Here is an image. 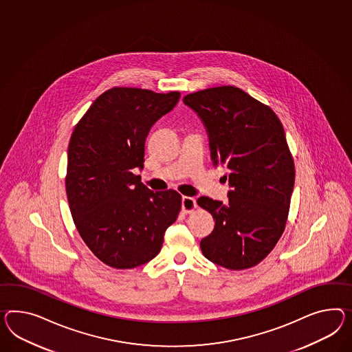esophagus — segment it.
Here are the masks:
<instances>
[{"label": "esophagus", "instance_id": "obj_1", "mask_svg": "<svg viewBox=\"0 0 352 352\" xmlns=\"http://www.w3.org/2000/svg\"><path fill=\"white\" fill-rule=\"evenodd\" d=\"M181 207H182V212H184V213H192V212L197 209V201H195V199L194 198L182 197Z\"/></svg>", "mask_w": 352, "mask_h": 352}]
</instances>
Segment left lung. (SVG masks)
Masks as SVG:
<instances>
[{
  "label": "left lung",
  "mask_w": 352,
  "mask_h": 352,
  "mask_svg": "<svg viewBox=\"0 0 352 352\" xmlns=\"http://www.w3.org/2000/svg\"><path fill=\"white\" fill-rule=\"evenodd\" d=\"M184 103L204 122L214 166L225 168L228 201L200 197L216 221L200 241L208 261L231 270L255 267L285 231L295 163L274 111L232 85L190 93Z\"/></svg>",
  "instance_id": "obj_1"
}]
</instances>
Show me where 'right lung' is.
<instances>
[{
    "label": "right lung",
    "mask_w": 352,
    "mask_h": 352,
    "mask_svg": "<svg viewBox=\"0 0 352 352\" xmlns=\"http://www.w3.org/2000/svg\"><path fill=\"white\" fill-rule=\"evenodd\" d=\"M179 98L180 91L115 87L74 127L65 177L72 219L82 241L109 267L131 270L152 261L180 213L176 190L154 192L133 172L143 168L151 127Z\"/></svg>",
    "instance_id": "obj_1"
}]
</instances>
